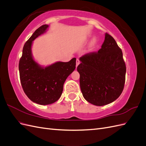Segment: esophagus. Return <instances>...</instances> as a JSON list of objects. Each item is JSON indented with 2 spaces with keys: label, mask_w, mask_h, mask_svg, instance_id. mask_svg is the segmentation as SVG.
<instances>
[{
  "label": "esophagus",
  "mask_w": 146,
  "mask_h": 146,
  "mask_svg": "<svg viewBox=\"0 0 146 146\" xmlns=\"http://www.w3.org/2000/svg\"><path fill=\"white\" fill-rule=\"evenodd\" d=\"M80 64V60H79L78 59H76V66L77 67V66H78V65Z\"/></svg>",
  "instance_id": "34e87169"
}]
</instances>
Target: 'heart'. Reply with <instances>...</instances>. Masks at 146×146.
<instances>
[{
  "instance_id": "obj_1",
  "label": "heart",
  "mask_w": 146,
  "mask_h": 146,
  "mask_svg": "<svg viewBox=\"0 0 146 146\" xmlns=\"http://www.w3.org/2000/svg\"><path fill=\"white\" fill-rule=\"evenodd\" d=\"M97 40L95 39V38H94L92 41V42H91V43H90V47L91 48H94L95 47V46L96 45V44H97Z\"/></svg>"
}]
</instances>
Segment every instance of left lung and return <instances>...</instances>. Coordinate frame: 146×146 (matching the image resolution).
Here are the masks:
<instances>
[{
	"label": "left lung",
	"mask_w": 146,
	"mask_h": 146,
	"mask_svg": "<svg viewBox=\"0 0 146 146\" xmlns=\"http://www.w3.org/2000/svg\"><path fill=\"white\" fill-rule=\"evenodd\" d=\"M80 60L77 70L80 88L87 102L101 106L119 98L125 81L126 66L113 37L106 33L102 48L97 52L86 54Z\"/></svg>",
	"instance_id": "left-lung-1"
}]
</instances>
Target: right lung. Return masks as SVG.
Instances as JSON below:
<instances>
[{"label": "right lung", "mask_w": 146, "mask_h": 146, "mask_svg": "<svg viewBox=\"0 0 146 146\" xmlns=\"http://www.w3.org/2000/svg\"><path fill=\"white\" fill-rule=\"evenodd\" d=\"M43 25L34 32L25 43L19 63L20 81L24 93L33 102L47 105L59 99L66 79L76 68V58L68 62H57L42 66L34 59L32 53L33 41L47 31Z\"/></svg>", "instance_id": "add662e5"}]
</instances>
